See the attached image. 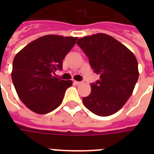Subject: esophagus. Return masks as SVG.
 <instances>
[{
    "label": "esophagus",
    "instance_id": "1",
    "mask_svg": "<svg viewBox=\"0 0 154 154\" xmlns=\"http://www.w3.org/2000/svg\"><path fill=\"white\" fill-rule=\"evenodd\" d=\"M81 83H82L81 82H77V81H74V84H75V85H80Z\"/></svg>",
    "mask_w": 154,
    "mask_h": 154
}]
</instances>
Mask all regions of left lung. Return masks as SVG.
Instances as JSON below:
<instances>
[{
  "instance_id": "left-lung-1",
  "label": "left lung",
  "mask_w": 154,
  "mask_h": 154,
  "mask_svg": "<svg viewBox=\"0 0 154 154\" xmlns=\"http://www.w3.org/2000/svg\"><path fill=\"white\" fill-rule=\"evenodd\" d=\"M77 45L87 54L100 80L91 84V91L83 97L85 106L99 116H109L120 110L132 95L139 78L134 54L116 38L96 34L79 38Z\"/></svg>"
}]
</instances>
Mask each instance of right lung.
Listing matches in <instances>:
<instances>
[{
  "label": "right lung",
  "instance_id": "obj_1",
  "mask_svg": "<svg viewBox=\"0 0 154 154\" xmlns=\"http://www.w3.org/2000/svg\"><path fill=\"white\" fill-rule=\"evenodd\" d=\"M77 37L49 35L32 41L15 55L11 78L18 97L29 110L47 114L59 106L71 80L55 77Z\"/></svg>",
  "mask_w": 154,
  "mask_h": 154
}]
</instances>
